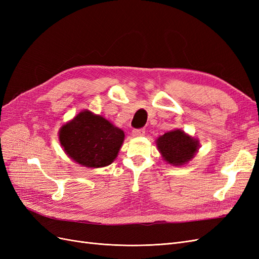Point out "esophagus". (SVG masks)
<instances>
[{"label":"esophagus","instance_id":"esophagus-1","mask_svg":"<svg viewBox=\"0 0 259 259\" xmlns=\"http://www.w3.org/2000/svg\"><path fill=\"white\" fill-rule=\"evenodd\" d=\"M133 136L134 137H140V136H144L145 135V128H136V130H133Z\"/></svg>","mask_w":259,"mask_h":259}]
</instances>
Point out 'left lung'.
I'll list each match as a JSON object with an SVG mask.
<instances>
[{"instance_id":"left-lung-1","label":"left lung","mask_w":259,"mask_h":259,"mask_svg":"<svg viewBox=\"0 0 259 259\" xmlns=\"http://www.w3.org/2000/svg\"><path fill=\"white\" fill-rule=\"evenodd\" d=\"M163 160L170 165L180 166L189 162L199 150V140L182 130L165 133L155 140Z\"/></svg>"}]
</instances>
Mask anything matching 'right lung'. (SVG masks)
I'll list each match as a JSON object with an SVG mask.
<instances>
[{
	"mask_svg": "<svg viewBox=\"0 0 259 259\" xmlns=\"http://www.w3.org/2000/svg\"><path fill=\"white\" fill-rule=\"evenodd\" d=\"M124 137L121 128L90 110L81 111L59 131V142L66 154L80 165L92 168L110 165Z\"/></svg>",
	"mask_w": 259,
	"mask_h": 259,
	"instance_id": "obj_1",
	"label": "right lung"
}]
</instances>
